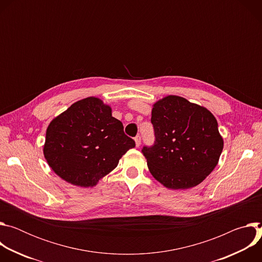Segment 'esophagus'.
I'll list each match as a JSON object with an SVG mask.
<instances>
[{"label":"esophagus","mask_w":262,"mask_h":262,"mask_svg":"<svg viewBox=\"0 0 262 262\" xmlns=\"http://www.w3.org/2000/svg\"><path fill=\"white\" fill-rule=\"evenodd\" d=\"M135 142H136V146L139 147L141 145V136L138 135L137 137H135Z\"/></svg>","instance_id":"34e87169"}]
</instances>
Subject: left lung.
<instances>
[{"instance_id": "1", "label": "left lung", "mask_w": 262, "mask_h": 262, "mask_svg": "<svg viewBox=\"0 0 262 262\" xmlns=\"http://www.w3.org/2000/svg\"><path fill=\"white\" fill-rule=\"evenodd\" d=\"M155 143L143 146L152 176L168 189H190L216 166L223 150L210 112L183 97L169 95L154 104Z\"/></svg>"}]
</instances>
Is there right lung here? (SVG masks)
Masks as SVG:
<instances>
[{
    "label": "right lung",
    "mask_w": 262,
    "mask_h": 262,
    "mask_svg": "<svg viewBox=\"0 0 262 262\" xmlns=\"http://www.w3.org/2000/svg\"><path fill=\"white\" fill-rule=\"evenodd\" d=\"M136 146L108 105L96 97L71 104L47 129L43 154L53 171L67 182L93 186L115 169Z\"/></svg>",
    "instance_id": "1"
}]
</instances>
